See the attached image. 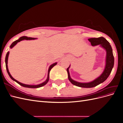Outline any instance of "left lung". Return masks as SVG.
I'll list each match as a JSON object with an SVG mask.
<instances>
[{"label": "left lung", "mask_w": 123, "mask_h": 123, "mask_svg": "<svg viewBox=\"0 0 123 123\" xmlns=\"http://www.w3.org/2000/svg\"><path fill=\"white\" fill-rule=\"evenodd\" d=\"M88 40L91 43L93 46L100 45L105 49L106 51V65L105 68L103 72L97 79L94 80L89 83H80L78 81L73 80L70 76L69 69L70 67L67 69L68 72V79L73 85L81 88H92L98 85L103 83L105 81L109 75L114 66V56L112 52V49L110 43L103 37H100L98 38H91L88 39Z\"/></svg>", "instance_id": "left-lung-1"}]
</instances>
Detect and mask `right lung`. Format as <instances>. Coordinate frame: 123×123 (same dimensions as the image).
Masks as SVG:
<instances>
[{"mask_svg": "<svg viewBox=\"0 0 123 123\" xmlns=\"http://www.w3.org/2000/svg\"><path fill=\"white\" fill-rule=\"evenodd\" d=\"M36 39V38H32V37H27V36H22L20 38H19V39L18 40H16L15 41V42H14L12 44H11V45L10 46V48H12L13 47H14L16 45V44L18 42H20V41L23 40H24V39H25V40H32V39ZM9 52H8L6 53V59H5V62H6V71H7V72H8V74L9 76L10 77V78L11 79H12V80H13L14 81H16V83H17L18 84H19L20 85L22 86L23 87H26V88H39V87H43V86L45 85L48 82V81H49V73H50V71L51 69L54 66H55L57 64V62H55L54 63V64H53L52 65H51L50 67L49 68V70H48V77L47 79L45 81H44V82H43V83L42 84H40L39 85H26V84H23V83H21L20 82H19V81H17V80H16L15 79H14V78L11 76V75L10 74L9 71V69H8V57H9Z\"/></svg>", "mask_w": 123, "mask_h": 123, "instance_id": "right-lung-1", "label": "right lung"}]
</instances>
